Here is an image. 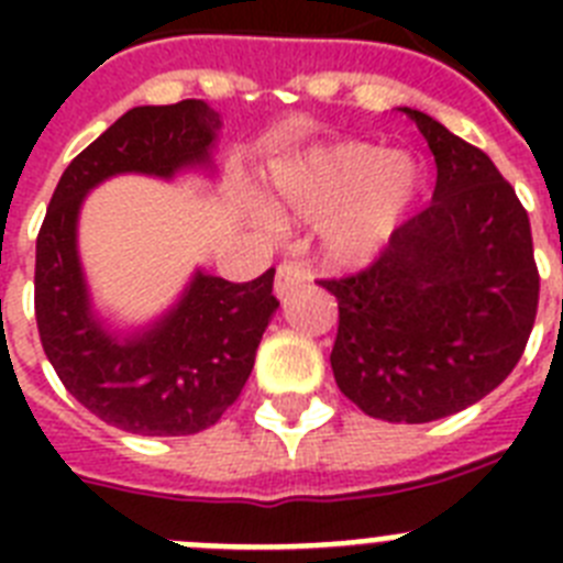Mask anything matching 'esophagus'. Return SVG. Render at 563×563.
Returning a JSON list of instances; mask_svg holds the SVG:
<instances>
[{"label":"esophagus","instance_id":"obj_1","mask_svg":"<svg viewBox=\"0 0 563 563\" xmlns=\"http://www.w3.org/2000/svg\"><path fill=\"white\" fill-rule=\"evenodd\" d=\"M307 282H310V276H307L305 267L296 265V262H285V265H278L276 271V296L287 298L292 290L305 287Z\"/></svg>","mask_w":563,"mask_h":563}]
</instances>
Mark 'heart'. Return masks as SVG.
Wrapping results in <instances>:
<instances>
[{
	"label": "heart",
	"mask_w": 563,
	"mask_h": 563,
	"mask_svg": "<svg viewBox=\"0 0 563 563\" xmlns=\"http://www.w3.org/2000/svg\"><path fill=\"white\" fill-rule=\"evenodd\" d=\"M417 188L420 172L409 157L352 141L287 168L276 180V206L298 220H324L343 208L327 251L335 262H363L389 239Z\"/></svg>",
	"instance_id": "1"
}]
</instances>
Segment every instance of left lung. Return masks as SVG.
I'll use <instances>...</instances> for the list:
<instances>
[{
  "label": "left lung",
  "mask_w": 563,
  "mask_h": 563,
  "mask_svg": "<svg viewBox=\"0 0 563 563\" xmlns=\"http://www.w3.org/2000/svg\"><path fill=\"white\" fill-rule=\"evenodd\" d=\"M437 163L431 206L363 271L321 278L338 298L332 372L369 417L431 422L474 406L519 363L539 310L533 233L482 148L417 109Z\"/></svg>",
  "instance_id": "left-lung-1"
}]
</instances>
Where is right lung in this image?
I'll return each mask as SVG.
<instances>
[{
    "instance_id": "right-lung-1",
    "label": "right lung",
    "mask_w": 563,
    "mask_h": 563,
    "mask_svg": "<svg viewBox=\"0 0 563 563\" xmlns=\"http://www.w3.org/2000/svg\"><path fill=\"white\" fill-rule=\"evenodd\" d=\"M220 112L206 101L134 107L64 168L36 239V324L64 389L114 429L180 437L208 429L245 389L276 312L273 276L225 282L197 271L177 307L137 335L118 338L89 307L78 262V211L114 174L174 177L211 166Z\"/></svg>"
}]
</instances>
